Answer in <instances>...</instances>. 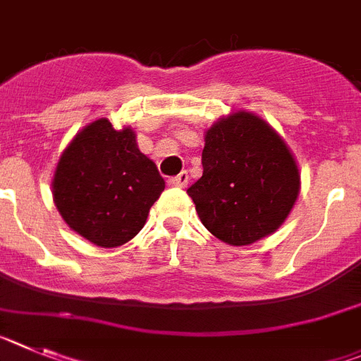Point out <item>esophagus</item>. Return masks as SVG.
Returning <instances> with one entry per match:
<instances>
[{"instance_id": "34e87169", "label": "esophagus", "mask_w": 361, "mask_h": 361, "mask_svg": "<svg viewBox=\"0 0 361 361\" xmlns=\"http://www.w3.org/2000/svg\"><path fill=\"white\" fill-rule=\"evenodd\" d=\"M167 183L171 185V187L185 188V187H187V185H188V174H187V171H183V173H180V174H178V176L171 178V180H169Z\"/></svg>"}]
</instances>
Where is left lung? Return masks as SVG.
Listing matches in <instances>:
<instances>
[{"label":"left lung","mask_w":361,"mask_h":361,"mask_svg":"<svg viewBox=\"0 0 361 361\" xmlns=\"http://www.w3.org/2000/svg\"><path fill=\"white\" fill-rule=\"evenodd\" d=\"M203 176L188 187L204 228L232 246L274 233L300 190L297 161L261 116L235 111L204 133Z\"/></svg>","instance_id":"1"}]
</instances>
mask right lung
<instances>
[{
  "instance_id": "1",
  "label": "right lung",
  "mask_w": 361,
  "mask_h": 361,
  "mask_svg": "<svg viewBox=\"0 0 361 361\" xmlns=\"http://www.w3.org/2000/svg\"><path fill=\"white\" fill-rule=\"evenodd\" d=\"M51 187L55 207L73 232L115 248L144 228L165 181L140 152L131 128L116 131L108 118H99L64 149Z\"/></svg>"
}]
</instances>
